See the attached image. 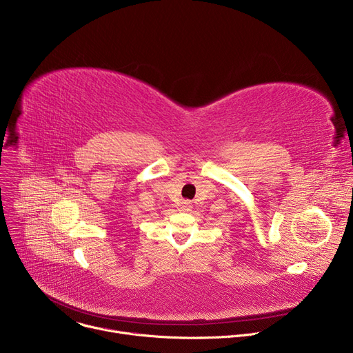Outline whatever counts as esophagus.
<instances>
[{
  "mask_svg": "<svg viewBox=\"0 0 353 353\" xmlns=\"http://www.w3.org/2000/svg\"><path fill=\"white\" fill-rule=\"evenodd\" d=\"M179 207H180V211H190L192 207H191V203L188 199H183L181 203L179 204Z\"/></svg>",
  "mask_w": 353,
  "mask_h": 353,
  "instance_id": "obj_1",
  "label": "esophagus"
}]
</instances>
